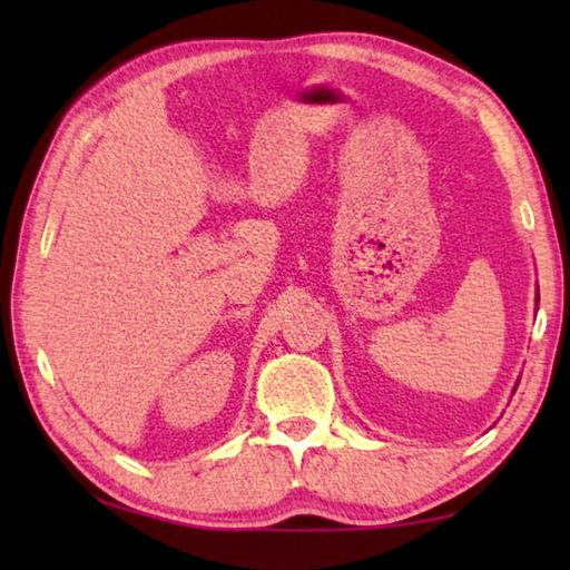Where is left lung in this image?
Instances as JSON below:
<instances>
[{
  "label": "left lung",
  "instance_id": "8db88e82",
  "mask_svg": "<svg viewBox=\"0 0 570 570\" xmlns=\"http://www.w3.org/2000/svg\"><path fill=\"white\" fill-rule=\"evenodd\" d=\"M517 386H519V384H517Z\"/></svg>",
  "mask_w": 570,
  "mask_h": 570
}]
</instances>
